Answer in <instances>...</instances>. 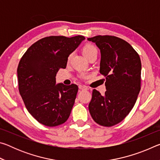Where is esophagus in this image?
<instances>
[{"label":"esophagus","mask_w":160,"mask_h":160,"mask_svg":"<svg viewBox=\"0 0 160 160\" xmlns=\"http://www.w3.org/2000/svg\"><path fill=\"white\" fill-rule=\"evenodd\" d=\"M79 89L81 90H88V88H87L85 86H83V85H79Z\"/></svg>","instance_id":"obj_1"}]
</instances>
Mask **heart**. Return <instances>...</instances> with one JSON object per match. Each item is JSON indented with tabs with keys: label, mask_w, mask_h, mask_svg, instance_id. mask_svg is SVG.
<instances>
[{
	"label": "heart",
	"mask_w": 160,
	"mask_h": 160,
	"mask_svg": "<svg viewBox=\"0 0 160 160\" xmlns=\"http://www.w3.org/2000/svg\"><path fill=\"white\" fill-rule=\"evenodd\" d=\"M94 52H97V49L96 48V47H94L92 45H90V44L86 45L83 48V53H84V55L86 56V58L88 57L89 55H90L91 53H92ZM70 57H71V55H69L68 59L70 60ZM88 77V75L84 74V73H81L79 75V78H80V79H86Z\"/></svg>",
	"instance_id": "b5f03b06"
}]
</instances>
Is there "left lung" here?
<instances>
[{
    "instance_id": "1",
    "label": "left lung",
    "mask_w": 160,
    "mask_h": 160,
    "mask_svg": "<svg viewBox=\"0 0 160 160\" xmlns=\"http://www.w3.org/2000/svg\"><path fill=\"white\" fill-rule=\"evenodd\" d=\"M101 51L100 73L104 75L107 91L102 95L96 90L89 104L93 120L111 127L125 118L136 102L141 86V61L131 45L110 35L88 38Z\"/></svg>"
}]
</instances>
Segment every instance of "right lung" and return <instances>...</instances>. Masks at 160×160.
<instances>
[{
  "instance_id": "1",
  "label": "right lung",
  "mask_w": 160,
  "mask_h": 160,
  "mask_svg": "<svg viewBox=\"0 0 160 160\" xmlns=\"http://www.w3.org/2000/svg\"><path fill=\"white\" fill-rule=\"evenodd\" d=\"M85 39L81 35L42 38L20 59L19 92L29 113L43 125L57 126L69 118L78 87L56 85V76L59 69L66 68L68 56Z\"/></svg>"
}]
</instances>
